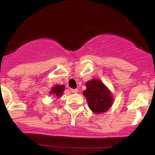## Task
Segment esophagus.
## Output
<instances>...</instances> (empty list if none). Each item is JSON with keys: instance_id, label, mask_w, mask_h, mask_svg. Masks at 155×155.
<instances>
[{"instance_id": "esophagus-1", "label": "esophagus", "mask_w": 155, "mask_h": 155, "mask_svg": "<svg viewBox=\"0 0 155 155\" xmlns=\"http://www.w3.org/2000/svg\"><path fill=\"white\" fill-rule=\"evenodd\" d=\"M71 92H73V93H77L78 90L77 89H71Z\"/></svg>"}]
</instances>
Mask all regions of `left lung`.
Here are the masks:
<instances>
[{"label": "left lung", "mask_w": 155, "mask_h": 155, "mask_svg": "<svg viewBox=\"0 0 155 155\" xmlns=\"http://www.w3.org/2000/svg\"><path fill=\"white\" fill-rule=\"evenodd\" d=\"M87 90L83 92L89 107L95 113L106 111L112 105V95L100 80L92 79L86 83Z\"/></svg>", "instance_id": "1"}]
</instances>
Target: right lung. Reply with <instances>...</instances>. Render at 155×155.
<instances>
[{
  "label": "right lung",
  "mask_w": 155,
  "mask_h": 155,
  "mask_svg": "<svg viewBox=\"0 0 155 155\" xmlns=\"http://www.w3.org/2000/svg\"><path fill=\"white\" fill-rule=\"evenodd\" d=\"M64 90V85H58V86H55L54 87L52 88L51 90V93L54 94L55 95L59 97V96L63 95V92Z\"/></svg>",
  "instance_id": "add662e5"
}]
</instances>
